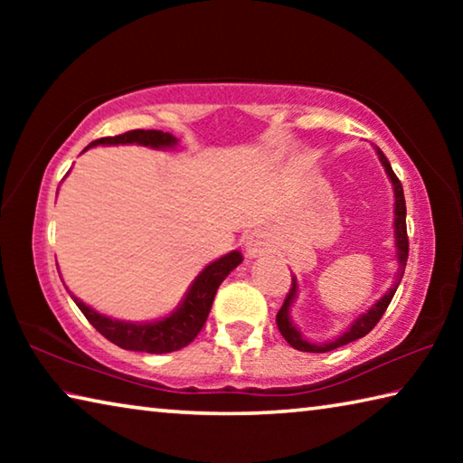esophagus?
Here are the masks:
<instances>
[{
	"label": "esophagus",
	"mask_w": 463,
	"mask_h": 463,
	"mask_svg": "<svg viewBox=\"0 0 463 463\" xmlns=\"http://www.w3.org/2000/svg\"><path fill=\"white\" fill-rule=\"evenodd\" d=\"M245 249L249 257H257L269 250V241L261 232H250L245 241Z\"/></svg>",
	"instance_id": "1"
}]
</instances>
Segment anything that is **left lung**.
<instances>
[{
  "label": "left lung",
  "instance_id": "obj_1",
  "mask_svg": "<svg viewBox=\"0 0 463 463\" xmlns=\"http://www.w3.org/2000/svg\"><path fill=\"white\" fill-rule=\"evenodd\" d=\"M378 155H380V161L382 165L386 167L388 175L392 179V185H394V195H396V221H394V226H396V247H398V261H401V269H398V276H396V281L392 284L390 292L382 298V300L375 304V307L367 312V315L359 317L354 325H351L347 331H345L339 339H335L331 343H325V345H315V343H308L302 339V335L296 331V326L289 323V317H288V310H289V304H292L294 296H296V278L292 276V286H289L288 294H286V300L284 304H281V308L278 310V317H276V323H278V328L279 333L284 335V339L292 345L294 349L298 351H308V354H326V351H333L336 347H343V345H347L351 341H357L362 339V336H365L367 333L372 331V328L380 323V318L383 317V312H386L388 304L392 302V298H394L396 294V288L398 284H401V279L404 276V265H406V260H409V234H406V202H404V192H402V184L401 179L396 177L394 171H392V165L390 161L386 159V155H383L380 148H378Z\"/></svg>",
  "mask_w": 463,
  "mask_h": 463
}]
</instances>
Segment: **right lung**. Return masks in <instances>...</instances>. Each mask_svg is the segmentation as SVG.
Listing matches in <instances>:
<instances>
[{
  "label": "right lung",
  "instance_id": "1",
  "mask_svg": "<svg viewBox=\"0 0 463 463\" xmlns=\"http://www.w3.org/2000/svg\"><path fill=\"white\" fill-rule=\"evenodd\" d=\"M128 143L159 148L175 145L177 140L175 137H171L169 132L163 130H128L122 132L118 137H104L93 140L90 146ZM241 261L242 255L239 250H232V253L221 257L218 261L210 263L208 268L195 278L179 310L167 317L165 320H159V323H122V320H112L104 315H98L96 310L85 307L80 298L73 296V300L85 315V318L90 320V325L96 328L98 333L104 335L108 341L118 345V347L130 351H145V354H171V351H177L185 347V345H190L195 336H198L202 326L206 325V318L210 315V308H213L218 286L222 284V279L229 276Z\"/></svg>",
  "mask_w": 463,
  "mask_h": 463
}]
</instances>
